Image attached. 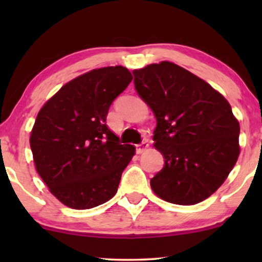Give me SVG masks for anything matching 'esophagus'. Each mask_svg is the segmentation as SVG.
I'll return each mask as SVG.
<instances>
[{"instance_id":"1","label":"esophagus","mask_w":262,"mask_h":262,"mask_svg":"<svg viewBox=\"0 0 262 262\" xmlns=\"http://www.w3.org/2000/svg\"><path fill=\"white\" fill-rule=\"evenodd\" d=\"M149 148V143L148 142H142L141 144H137L136 145V150H137L138 154H142L144 152L146 149Z\"/></svg>"}]
</instances>
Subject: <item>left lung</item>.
<instances>
[{
    "label": "left lung",
    "mask_w": 262,
    "mask_h": 262,
    "mask_svg": "<svg viewBox=\"0 0 262 262\" xmlns=\"http://www.w3.org/2000/svg\"><path fill=\"white\" fill-rule=\"evenodd\" d=\"M137 94L155 114L164 166L151 180L160 198L194 205L217 191L239 155V124L224 96L170 62L134 70Z\"/></svg>",
    "instance_id": "obj_1"
}]
</instances>
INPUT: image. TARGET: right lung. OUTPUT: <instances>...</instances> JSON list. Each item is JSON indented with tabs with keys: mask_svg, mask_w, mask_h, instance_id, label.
Returning <instances> with one entry per match:
<instances>
[{
	"mask_svg": "<svg viewBox=\"0 0 262 262\" xmlns=\"http://www.w3.org/2000/svg\"><path fill=\"white\" fill-rule=\"evenodd\" d=\"M132 81L126 68H100L64 84L39 111L30 143L50 192L71 209H92L116 194L135 146L106 125L112 102Z\"/></svg>",
	"mask_w": 262,
	"mask_h": 262,
	"instance_id": "add662e5",
	"label": "right lung"
}]
</instances>
